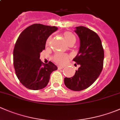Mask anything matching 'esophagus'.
<instances>
[{"label": "esophagus", "mask_w": 120, "mask_h": 120, "mask_svg": "<svg viewBox=\"0 0 120 120\" xmlns=\"http://www.w3.org/2000/svg\"><path fill=\"white\" fill-rule=\"evenodd\" d=\"M64 66H61V65H59L58 67V69H62V68H64Z\"/></svg>", "instance_id": "obj_1"}]
</instances>
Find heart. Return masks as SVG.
<instances>
[{
    "label": "heart",
    "mask_w": 120,
    "mask_h": 120,
    "mask_svg": "<svg viewBox=\"0 0 120 120\" xmlns=\"http://www.w3.org/2000/svg\"><path fill=\"white\" fill-rule=\"evenodd\" d=\"M64 36H65V39L66 41L67 42H69V41L73 39H75V36L70 32H65L64 34ZM68 55L65 54H62V53H59V54L56 55L55 56H54V60L56 61V62L59 64H65L68 61Z\"/></svg>",
    "instance_id": "heart-1"
}]
</instances>
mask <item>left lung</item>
Returning <instances> with one entry per match:
<instances>
[{
    "instance_id": "left-lung-1",
    "label": "left lung",
    "mask_w": 120,
    "mask_h": 120,
    "mask_svg": "<svg viewBox=\"0 0 120 120\" xmlns=\"http://www.w3.org/2000/svg\"><path fill=\"white\" fill-rule=\"evenodd\" d=\"M75 32L79 38L78 54L73 59L80 67L72 77L65 78L68 88L79 91L86 89L96 81L103 68L104 53L98 35L84 26L75 28Z\"/></svg>"
}]
</instances>
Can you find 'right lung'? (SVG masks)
<instances>
[{
  "instance_id": "add662e5",
  "label": "right lung",
  "mask_w": 120,
  "mask_h": 120,
  "mask_svg": "<svg viewBox=\"0 0 120 120\" xmlns=\"http://www.w3.org/2000/svg\"><path fill=\"white\" fill-rule=\"evenodd\" d=\"M57 30V27L35 23L26 28L17 39L13 50L15 70L22 84L29 90L45 88L51 73L58 69L51 61L44 64L40 59L46 40Z\"/></svg>"
}]
</instances>
